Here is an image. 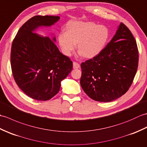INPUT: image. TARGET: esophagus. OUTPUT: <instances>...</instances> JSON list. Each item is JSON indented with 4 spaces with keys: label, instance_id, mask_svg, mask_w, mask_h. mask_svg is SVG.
Segmentation results:
<instances>
[{
    "label": "esophagus",
    "instance_id": "esophagus-1",
    "mask_svg": "<svg viewBox=\"0 0 147 147\" xmlns=\"http://www.w3.org/2000/svg\"><path fill=\"white\" fill-rule=\"evenodd\" d=\"M80 67V64L76 62H73V68L74 69H78Z\"/></svg>",
    "mask_w": 147,
    "mask_h": 147
}]
</instances>
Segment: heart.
<instances>
[{
	"label": "heart",
	"instance_id": "b5f03b06",
	"mask_svg": "<svg viewBox=\"0 0 147 147\" xmlns=\"http://www.w3.org/2000/svg\"><path fill=\"white\" fill-rule=\"evenodd\" d=\"M66 29V32L59 33L58 42L62 53L67 56L71 55L78 43L80 55L94 57L104 49L109 36L107 27L92 22H71Z\"/></svg>",
	"mask_w": 147,
	"mask_h": 147
}]
</instances>
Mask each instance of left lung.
Returning <instances> with one entry per match:
<instances>
[{
    "label": "left lung",
    "mask_w": 147,
    "mask_h": 147,
    "mask_svg": "<svg viewBox=\"0 0 147 147\" xmlns=\"http://www.w3.org/2000/svg\"><path fill=\"white\" fill-rule=\"evenodd\" d=\"M136 42L121 23L115 35L95 57L82 62L80 84L92 99L109 102L123 95L131 85L138 65Z\"/></svg>",
    "instance_id": "obj_1"
}]
</instances>
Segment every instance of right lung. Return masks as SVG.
<instances>
[{"mask_svg": "<svg viewBox=\"0 0 147 147\" xmlns=\"http://www.w3.org/2000/svg\"><path fill=\"white\" fill-rule=\"evenodd\" d=\"M60 17L35 16L27 21L12 42L11 65L18 86L36 100H48L59 92L61 82L73 69V62L55 45V38L33 33L40 26H51Z\"/></svg>", "mask_w": 147, "mask_h": 147, "instance_id": "right-lung-1", "label": "right lung"}]
</instances>
